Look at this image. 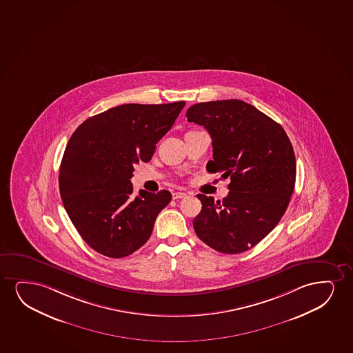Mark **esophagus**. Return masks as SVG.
Wrapping results in <instances>:
<instances>
[{"instance_id": "1", "label": "esophagus", "mask_w": 353, "mask_h": 353, "mask_svg": "<svg viewBox=\"0 0 353 353\" xmlns=\"http://www.w3.org/2000/svg\"><path fill=\"white\" fill-rule=\"evenodd\" d=\"M187 196V194L183 192H172V199L174 200H179V199H183V197Z\"/></svg>"}]
</instances>
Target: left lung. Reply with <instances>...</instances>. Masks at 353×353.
<instances>
[{"instance_id": "8db88e82", "label": "left lung", "mask_w": 353, "mask_h": 353, "mask_svg": "<svg viewBox=\"0 0 353 353\" xmlns=\"http://www.w3.org/2000/svg\"><path fill=\"white\" fill-rule=\"evenodd\" d=\"M185 116L211 135L213 161L207 171L231 179L223 201L196 195L202 210L194 230L216 252H247L274 229L289 206L296 182L289 137L279 123L239 99L197 103Z\"/></svg>"}]
</instances>
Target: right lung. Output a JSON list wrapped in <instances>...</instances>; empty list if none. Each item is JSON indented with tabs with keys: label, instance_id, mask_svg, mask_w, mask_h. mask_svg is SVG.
<instances>
[{
	"label": "right lung",
	"instance_id": "add662e5",
	"mask_svg": "<svg viewBox=\"0 0 353 353\" xmlns=\"http://www.w3.org/2000/svg\"><path fill=\"white\" fill-rule=\"evenodd\" d=\"M184 101L123 104L92 116L69 139L61 161L60 194L75 229L104 256L125 257L151 237L171 192L133 196L134 165L151 161Z\"/></svg>",
	"mask_w": 353,
	"mask_h": 353
}]
</instances>
